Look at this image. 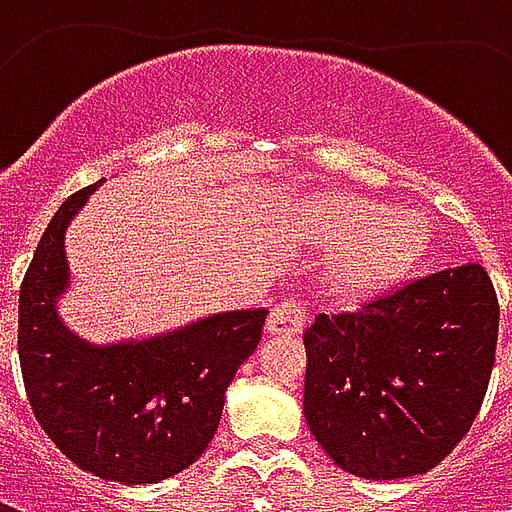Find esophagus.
Wrapping results in <instances>:
<instances>
[{"label": "esophagus", "mask_w": 512, "mask_h": 512, "mask_svg": "<svg viewBox=\"0 0 512 512\" xmlns=\"http://www.w3.org/2000/svg\"><path fill=\"white\" fill-rule=\"evenodd\" d=\"M304 323H307V307L296 296L282 299L268 312V332L271 334H299Z\"/></svg>", "instance_id": "1"}]
</instances>
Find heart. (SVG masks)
<instances>
[{
  "label": "heart",
  "mask_w": 512,
  "mask_h": 512,
  "mask_svg": "<svg viewBox=\"0 0 512 512\" xmlns=\"http://www.w3.org/2000/svg\"><path fill=\"white\" fill-rule=\"evenodd\" d=\"M307 230L323 249H343L329 279L337 293L351 299L397 282L430 244L425 213L389 211L359 194H332L315 202Z\"/></svg>",
  "instance_id": "b5f03b06"
}]
</instances>
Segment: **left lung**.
<instances>
[{
  "label": "left lung",
  "mask_w": 512,
  "mask_h": 512,
  "mask_svg": "<svg viewBox=\"0 0 512 512\" xmlns=\"http://www.w3.org/2000/svg\"><path fill=\"white\" fill-rule=\"evenodd\" d=\"M499 301L483 266L414 279L304 332V417L365 480L425 474L469 433L488 392Z\"/></svg>",
  "instance_id": "8db88e82"
}]
</instances>
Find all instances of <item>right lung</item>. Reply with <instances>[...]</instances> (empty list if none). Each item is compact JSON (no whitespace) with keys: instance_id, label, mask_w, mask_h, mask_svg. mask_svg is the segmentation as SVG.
Masks as SVG:
<instances>
[{"instance_id":"add662e5","label":"right lung","mask_w":512,"mask_h":512,"mask_svg":"<svg viewBox=\"0 0 512 512\" xmlns=\"http://www.w3.org/2000/svg\"><path fill=\"white\" fill-rule=\"evenodd\" d=\"M98 183L62 202L24 274L21 376L40 428L79 469L112 483H158L211 444L224 389L255 354L268 312H224L164 337L106 348L73 337L54 310L68 285L62 241Z\"/></svg>"}]
</instances>
